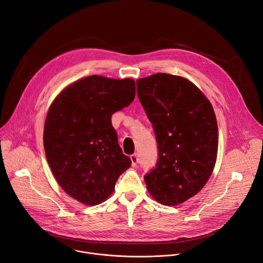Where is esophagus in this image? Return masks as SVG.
Segmentation results:
<instances>
[{
    "label": "esophagus",
    "mask_w": 263,
    "mask_h": 263,
    "mask_svg": "<svg viewBox=\"0 0 263 263\" xmlns=\"http://www.w3.org/2000/svg\"><path fill=\"white\" fill-rule=\"evenodd\" d=\"M130 159H131V162H132V166H136L137 163H138V157H137V155H136V154H132V155L130 156Z\"/></svg>",
    "instance_id": "1"
}]
</instances>
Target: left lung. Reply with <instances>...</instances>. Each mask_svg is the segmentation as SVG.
<instances>
[{
    "label": "left lung",
    "instance_id": "1",
    "mask_svg": "<svg viewBox=\"0 0 263 263\" xmlns=\"http://www.w3.org/2000/svg\"><path fill=\"white\" fill-rule=\"evenodd\" d=\"M137 96L152 124L159 159L144 177L150 195L178 205L211 178L218 151L212 103L189 80L164 73L138 79Z\"/></svg>",
    "mask_w": 263,
    "mask_h": 263
}]
</instances>
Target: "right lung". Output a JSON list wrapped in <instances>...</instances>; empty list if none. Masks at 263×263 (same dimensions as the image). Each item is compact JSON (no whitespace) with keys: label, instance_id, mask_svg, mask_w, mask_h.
Segmentation results:
<instances>
[{"label":"right lung","instance_id":"right-lung-1","mask_svg":"<svg viewBox=\"0 0 263 263\" xmlns=\"http://www.w3.org/2000/svg\"><path fill=\"white\" fill-rule=\"evenodd\" d=\"M135 98L132 79L89 76L68 85L51 103L44 150L58 184L75 200L97 205L131 166L112 126V115Z\"/></svg>","mask_w":263,"mask_h":263}]
</instances>
